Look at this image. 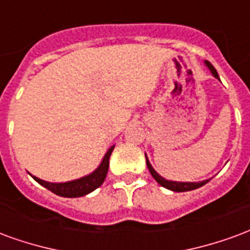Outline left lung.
Listing matches in <instances>:
<instances>
[{
	"instance_id": "1",
	"label": "left lung",
	"mask_w": 250,
	"mask_h": 250,
	"mask_svg": "<svg viewBox=\"0 0 250 250\" xmlns=\"http://www.w3.org/2000/svg\"><path fill=\"white\" fill-rule=\"evenodd\" d=\"M206 66L209 68L210 72H211V75L215 77V79H218L220 80V76H218V73L215 71V68L209 62H205ZM146 163H147V167L150 170V173H151L152 178L157 181L158 184L163 186V188H168V190H171V191H177V193H181V191H190V190H194V188H198L201 186H204L209 182L210 179H205V181H201V182H177V181H168V179H165L163 177H161L159 174L152 168L151 163L148 162V159L146 157Z\"/></svg>"
}]
</instances>
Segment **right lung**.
<instances>
[{
    "label": "right lung",
    "mask_w": 250,
    "mask_h": 250,
    "mask_svg": "<svg viewBox=\"0 0 250 250\" xmlns=\"http://www.w3.org/2000/svg\"><path fill=\"white\" fill-rule=\"evenodd\" d=\"M114 147L111 146L105 152V155L103 157V161L100 162L99 167L92 171L91 174H88L85 177L75 179V181H69V182H62V184H53V182H46L42 179L37 178L35 175H32L36 182H39L41 186H44L48 190H51L52 193L57 194L60 197H66V198H76V197H83L87 195L91 191H93L95 188H98L99 186H102L104 182V179L107 177V171H108L109 166V157L114 151Z\"/></svg>",
    "instance_id": "add662e5"
}]
</instances>
